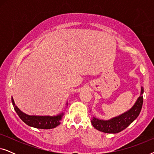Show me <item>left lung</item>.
Returning a JSON list of instances; mask_svg holds the SVG:
<instances>
[{
    "instance_id": "1",
    "label": "left lung",
    "mask_w": 154,
    "mask_h": 154,
    "mask_svg": "<svg viewBox=\"0 0 154 154\" xmlns=\"http://www.w3.org/2000/svg\"><path fill=\"white\" fill-rule=\"evenodd\" d=\"M144 88L141 87V93L136 102L130 109L126 112L116 117L109 120H101L95 117L91 120L92 125L99 131L105 133H118L125 129L130 125L140 115L143 104V96Z\"/></svg>"
}]
</instances>
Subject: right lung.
Segmentation results:
<instances>
[{"instance_id":"add662e5","label":"right lung","mask_w":154,"mask_h":154,"mask_svg":"<svg viewBox=\"0 0 154 154\" xmlns=\"http://www.w3.org/2000/svg\"><path fill=\"white\" fill-rule=\"evenodd\" d=\"M11 100L14 110L17 113L19 117L29 126L38 128V129H52V128H56L57 126H58L61 123L60 121L62 119L64 113H60L57 116H30L22 112L16 106L12 97Z\"/></svg>"}]
</instances>
